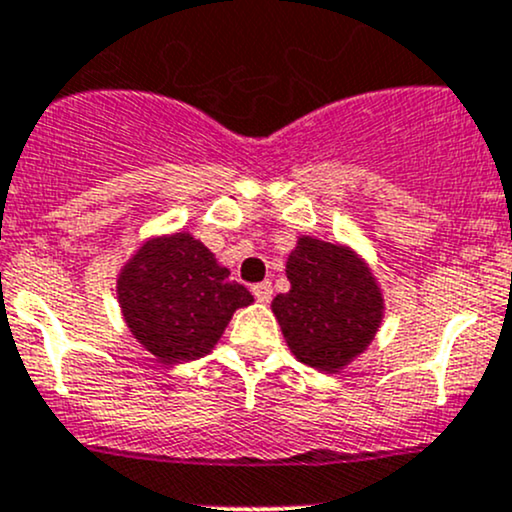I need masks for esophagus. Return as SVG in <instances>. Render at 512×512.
Here are the masks:
<instances>
[{
    "label": "esophagus",
    "instance_id": "34e87169",
    "mask_svg": "<svg viewBox=\"0 0 512 512\" xmlns=\"http://www.w3.org/2000/svg\"><path fill=\"white\" fill-rule=\"evenodd\" d=\"M252 294H255V299L260 303H267L269 299H272V284H269V282L255 284V286H252Z\"/></svg>",
    "mask_w": 512,
    "mask_h": 512
}]
</instances>
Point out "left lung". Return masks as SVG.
Instances as JSON below:
<instances>
[{
    "mask_svg": "<svg viewBox=\"0 0 512 512\" xmlns=\"http://www.w3.org/2000/svg\"><path fill=\"white\" fill-rule=\"evenodd\" d=\"M286 279L291 289L274 296L272 313L299 362L335 374L372 345L384 294L350 245L301 235L286 260Z\"/></svg>",
    "mask_w": 512,
    "mask_h": 512,
    "instance_id": "left-lung-1",
    "label": "left lung"
}]
</instances>
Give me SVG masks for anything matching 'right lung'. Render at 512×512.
Returning <instances> with one entry per match:
<instances>
[{
  "instance_id": "obj_1",
  "label": "right lung",
  "mask_w": 512,
  "mask_h": 512,
  "mask_svg": "<svg viewBox=\"0 0 512 512\" xmlns=\"http://www.w3.org/2000/svg\"><path fill=\"white\" fill-rule=\"evenodd\" d=\"M128 330L165 364L199 359L216 347L252 294L187 230L148 238L116 279Z\"/></svg>"
}]
</instances>
